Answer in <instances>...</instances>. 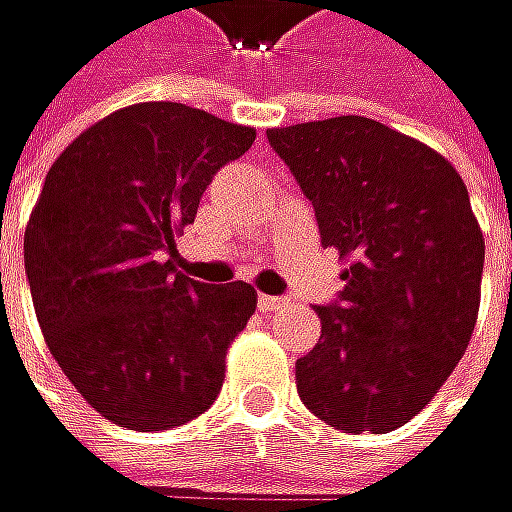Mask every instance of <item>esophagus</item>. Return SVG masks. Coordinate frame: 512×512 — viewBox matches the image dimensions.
Here are the masks:
<instances>
[{
    "mask_svg": "<svg viewBox=\"0 0 512 512\" xmlns=\"http://www.w3.org/2000/svg\"><path fill=\"white\" fill-rule=\"evenodd\" d=\"M282 306H285L282 297H270V294H261V297H258V309H261V312H279Z\"/></svg>",
    "mask_w": 512,
    "mask_h": 512,
    "instance_id": "obj_1",
    "label": "esophagus"
}]
</instances>
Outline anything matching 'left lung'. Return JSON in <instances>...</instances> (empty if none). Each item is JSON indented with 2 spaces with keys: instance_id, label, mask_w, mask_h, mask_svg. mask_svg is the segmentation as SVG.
<instances>
[{
  "instance_id": "obj_1",
  "label": "left lung",
  "mask_w": 512,
  "mask_h": 512,
  "mask_svg": "<svg viewBox=\"0 0 512 512\" xmlns=\"http://www.w3.org/2000/svg\"><path fill=\"white\" fill-rule=\"evenodd\" d=\"M315 206L321 242L351 258L318 306L321 339L297 360L303 405L342 432L414 420L462 360L486 242L456 167L366 116L267 131Z\"/></svg>"
}]
</instances>
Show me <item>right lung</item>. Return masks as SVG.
Returning a JSON list of instances; mask_svg holds the SVG:
<instances>
[{"label": "right lung", "instance_id": "1", "mask_svg": "<svg viewBox=\"0 0 512 512\" xmlns=\"http://www.w3.org/2000/svg\"><path fill=\"white\" fill-rule=\"evenodd\" d=\"M251 143L254 128L143 101L86 128L44 179L23 236L35 315L74 390L116 426L176 429L224 384L258 294L176 273L173 236Z\"/></svg>", "mask_w": 512, "mask_h": 512}]
</instances>
